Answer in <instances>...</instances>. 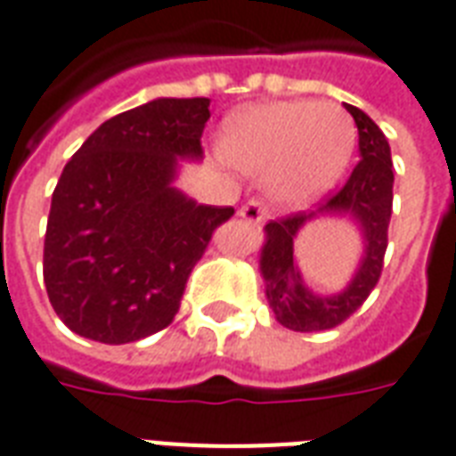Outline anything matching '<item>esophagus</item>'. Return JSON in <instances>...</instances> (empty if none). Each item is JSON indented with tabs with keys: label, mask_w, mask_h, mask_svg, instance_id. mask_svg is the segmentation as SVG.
<instances>
[{
	"label": "esophagus",
	"mask_w": 456,
	"mask_h": 456,
	"mask_svg": "<svg viewBox=\"0 0 456 456\" xmlns=\"http://www.w3.org/2000/svg\"><path fill=\"white\" fill-rule=\"evenodd\" d=\"M239 215H241L246 222H263V219H268L271 210H268V205H265L261 198H251L246 205H241Z\"/></svg>",
	"instance_id": "obj_1"
}]
</instances>
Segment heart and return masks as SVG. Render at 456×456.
<instances>
[{
	"label": "heart",
	"instance_id": "1",
	"mask_svg": "<svg viewBox=\"0 0 456 456\" xmlns=\"http://www.w3.org/2000/svg\"><path fill=\"white\" fill-rule=\"evenodd\" d=\"M355 147V125L336 103L275 101L229 118L222 154L246 174H268L280 205H302L340 176Z\"/></svg>",
	"mask_w": 456,
	"mask_h": 456
}]
</instances>
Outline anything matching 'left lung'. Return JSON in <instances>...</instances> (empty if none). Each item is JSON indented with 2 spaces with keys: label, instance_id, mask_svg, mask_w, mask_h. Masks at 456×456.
Returning a JSON list of instances; mask_svg holds the SVG:
<instances>
[{
  "label": "left lung",
  "instance_id": "obj_1",
  "mask_svg": "<svg viewBox=\"0 0 456 456\" xmlns=\"http://www.w3.org/2000/svg\"><path fill=\"white\" fill-rule=\"evenodd\" d=\"M346 110L357 125L360 161L350 171L348 181L336 193L323 198L319 212H350L365 234V258L348 289L333 297L312 295L302 282L292 254L297 232L316 212H295L288 217L271 219L265 224L261 273L265 278V297L275 312V319L289 331L316 333L340 326L365 305L382 275L394 202V164L389 142L372 118L365 116L360 108L346 103Z\"/></svg>",
  "mask_w": 456,
  "mask_h": 456
}]
</instances>
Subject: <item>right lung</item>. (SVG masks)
Listing matches in <instances>:
<instances>
[{
    "mask_svg": "<svg viewBox=\"0 0 456 456\" xmlns=\"http://www.w3.org/2000/svg\"><path fill=\"white\" fill-rule=\"evenodd\" d=\"M210 99H157L110 118L74 151L50 205L43 280L74 333L133 343L167 329L212 234L234 208L171 188L202 157Z\"/></svg>",
    "mask_w": 456,
    "mask_h": 456,
    "instance_id": "right-lung-1",
    "label": "right lung"
}]
</instances>
